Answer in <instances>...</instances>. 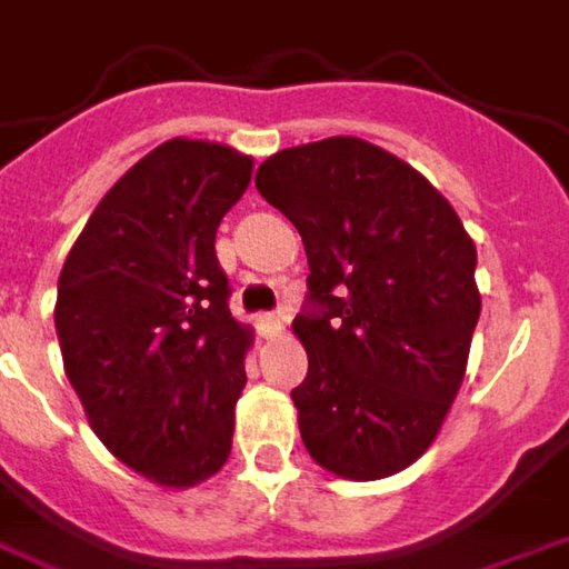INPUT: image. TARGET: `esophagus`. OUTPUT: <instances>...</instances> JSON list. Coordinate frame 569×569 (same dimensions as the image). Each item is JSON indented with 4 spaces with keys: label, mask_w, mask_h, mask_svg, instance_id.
<instances>
[{
    "label": "esophagus",
    "mask_w": 569,
    "mask_h": 569,
    "mask_svg": "<svg viewBox=\"0 0 569 569\" xmlns=\"http://www.w3.org/2000/svg\"><path fill=\"white\" fill-rule=\"evenodd\" d=\"M258 333L264 336V339H277V336L283 333V317H280V315H261V317H258Z\"/></svg>",
    "instance_id": "34e87169"
}]
</instances>
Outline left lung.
Listing matches in <instances>:
<instances>
[{
  "mask_svg": "<svg viewBox=\"0 0 569 569\" xmlns=\"http://www.w3.org/2000/svg\"><path fill=\"white\" fill-rule=\"evenodd\" d=\"M254 187L296 223L315 311L292 320L308 377L301 442L323 470L392 477L436 442L477 330V246L398 154L330 137L270 154Z\"/></svg>",
  "mask_w": 569,
  "mask_h": 569,
  "instance_id": "1",
  "label": "left lung"
}]
</instances>
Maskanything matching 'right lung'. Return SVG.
<instances>
[{
  "label": "right lung",
  "instance_id": "obj_1",
  "mask_svg": "<svg viewBox=\"0 0 569 569\" xmlns=\"http://www.w3.org/2000/svg\"><path fill=\"white\" fill-rule=\"evenodd\" d=\"M252 154L177 137L102 196L58 277L64 373L102 446L161 489H189L230 458L252 327L214 254Z\"/></svg>",
  "mask_w": 569,
  "mask_h": 569
}]
</instances>
